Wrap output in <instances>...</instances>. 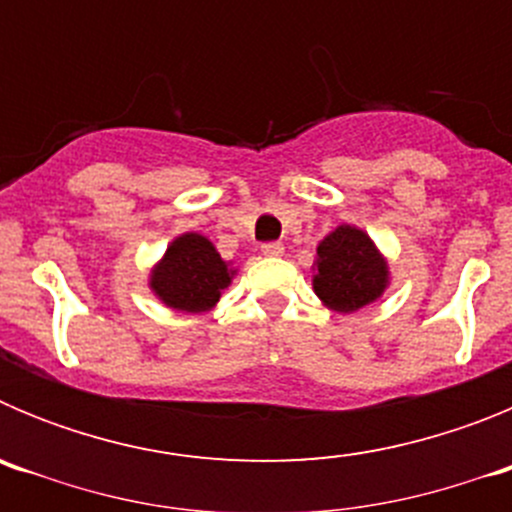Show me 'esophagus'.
<instances>
[{
	"mask_svg": "<svg viewBox=\"0 0 512 512\" xmlns=\"http://www.w3.org/2000/svg\"><path fill=\"white\" fill-rule=\"evenodd\" d=\"M261 251H264V256H282L284 253V246L279 241H269L261 246Z\"/></svg>",
	"mask_w": 512,
	"mask_h": 512,
	"instance_id": "esophagus-1",
	"label": "esophagus"
}]
</instances>
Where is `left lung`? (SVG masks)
<instances>
[{
	"mask_svg": "<svg viewBox=\"0 0 512 512\" xmlns=\"http://www.w3.org/2000/svg\"><path fill=\"white\" fill-rule=\"evenodd\" d=\"M384 284L387 264L361 230L338 225L318 246V274L312 287L330 310H359L382 295Z\"/></svg>",
	"mask_w": 512,
	"mask_h": 512,
	"instance_id": "1",
	"label": "left lung"
}]
</instances>
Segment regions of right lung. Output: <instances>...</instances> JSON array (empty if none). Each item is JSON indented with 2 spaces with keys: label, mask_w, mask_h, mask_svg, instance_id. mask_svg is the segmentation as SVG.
<instances>
[{
  "label": "right lung",
  "mask_w": 512,
  "mask_h": 512,
  "mask_svg": "<svg viewBox=\"0 0 512 512\" xmlns=\"http://www.w3.org/2000/svg\"><path fill=\"white\" fill-rule=\"evenodd\" d=\"M228 284L230 271L225 261L197 233L176 238L151 277L153 292L169 307L184 312L210 310Z\"/></svg>",
  "instance_id": "right-lung-1"
}]
</instances>
